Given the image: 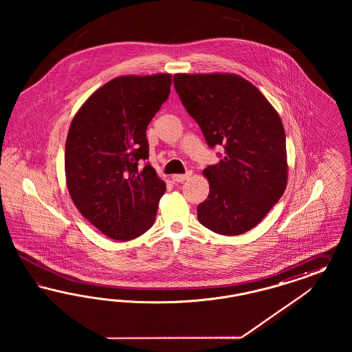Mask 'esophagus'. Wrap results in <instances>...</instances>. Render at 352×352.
Wrapping results in <instances>:
<instances>
[{"label":"esophagus","instance_id":"1","mask_svg":"<svg viewBox=\"0 0 352 352\" xmlns=\"http://www.w3.org/2000/svg\"><path fill=\"white\" fill-rule=\"evenodd\" d=\"M191 171H187L186 174H174L171 177V179H173V182H175V183H179V182H184L186 179H188L191 177Z\"/></svg>","mask_w":352,"mask_h":352}]
</instances>
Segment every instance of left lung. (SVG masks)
I'll list each match as a JSON object with an SVG mask.
<instances>
[{"label": "left lung", "mask_w": 352, "mask_h": 352, "mask_svg": "<svg viewBox=\"0 0 352 352\" xmlns=\"http://www.w3.org/2000/svg\"><path fill=\"white\" fill-rule=\"evenodd\" d=\"M182 104L221 161L204 169L210 184L197 206L200 223L215 234H245L287 187L285 131L275 108L256 86L230 74L173 77Z\"/></svg>", "instance_id": "left-lung-1"}]
</instances>
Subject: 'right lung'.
<instances>
[{"mask_svg": "<svg viewBox=\"0 0 352 352\" xmlns=\"http://www.w3.org/2000/svg\"><path fill=\"white\" fill-rule=\"evenodd\" d=\"M170 85V75L118 77L86 100L68 131L69 195L90 223L118 241L148 231L166 190L147 162L146 131Z\"/></svg>", "mask_w": 352, "mask_h": 352, "instance_id": "obj_1", "label": "right lung"}]
</instances>
